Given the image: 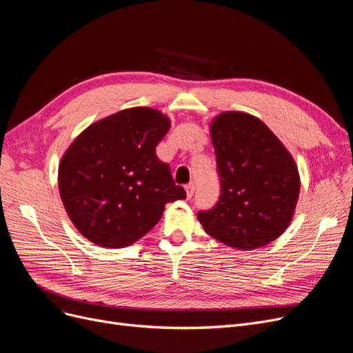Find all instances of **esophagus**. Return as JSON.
I'll return each instance as SVG.
<instances>
[{
  "label": "esophagus",
  "instance_id": "1",
  "mask_svg": "<svg viewBox=\"0 0 353 353\" xmlns=\"http://www.w3.org/2000/svg\"><path fill=\"white\" fill-rule=\"evenodd\" d=\"M186 196H188V199H190L192 196H193V193H194V183L192 181V183H189V185H186Z\"/></svg>",
  "mask_w": 353,
  "mask_h": 353
}]
</instances>
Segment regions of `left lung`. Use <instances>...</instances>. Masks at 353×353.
<instances>
[{"instance_id":"8db88e82","label":"left lung","mask_w":353,"mask_h":353,"mask_svg":"<svg viewBox=\"0 0 353 353\" xmlns=\"http://www.w3.org/2000/svg\"><path fill=\"white\" fill-rule=\"evenodd\" d=\"M210 137L221 196L197 218L206 234L228 247H264L293 218L300 192L297 165L264 122L250 114H221L212 122Z\"/></svg>"}]
</instances>
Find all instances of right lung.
Wrapping results in <instances>:
<instances>
[{"mask_svg": "<svg viewBox=\"0 0 353 353\" xmlns=\"http://www.w3.org/2000/svg\"><path fill=\"white\" fill-rule=\"evenodd\" d=\"M170 121L130 108L89 125L59 165V190L78 231L99 247L122 248L156 226L168 202L186 199L156 147Z\"/></svg>", "mask_w": 353, "mask_h": 353, "instance_id": "obj_1", "label": "right lung"}]
</instances>
